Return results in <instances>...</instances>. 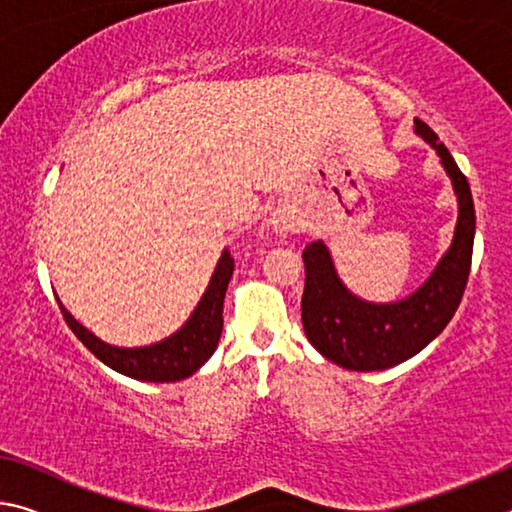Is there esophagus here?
I'll return each instance as SVG.
<instances>
[{
    "mask_svg": "<svg viewBox=\"0 0 512 512\" xmlns=\"http://www.w3.org/2000/svg\"><path fill=\"white\" fill-rule=\"evenodd\" d=\"M289 230H291V225H287V223H277L275 225V232H280V235H287Z\"/></svg>",
    "mask_w": 512,
    "mask_h": 512,
    "instance_id": "obj_1",
    "label": "esophagus"
}]
</instances>
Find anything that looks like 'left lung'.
<instances>
[{
	"mask_svg": "<svg viewBox=\"0 0 512 512\" xmlns=\"http://www.w3.org/2000/svg\"><path fill=\"white\" fill-rule=\"evenodd\" d=\"M415 131L438 151L458 196L452 248L424 287L395 305H370L343 287L323 241H314L302 253V327L325 359L348 370H386L427 348L456 314L470 277L476 228L470 185L447 146L424 121L415 119Z\"/></svg>",
	"mask_w": 512,
	"mask_h": 512,
	"instance_id": "obj_1",
	"label": "left lung"
}]
</instances>
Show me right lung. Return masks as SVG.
Masks as SVG:
<instances>
[{
	"label": "right lung",
	"instance_id": "right-lung-1",
	"mask_svg": "<svg viewBox=\"0 0 512 512\" xmlns=\"http://www.w3.org/2000/svg\"><path fill=\"white\" fill-rule=\"evenodd\" d=\"M232 271H235V259H232L230 250H225L219 264H216L210 287L198 302L192 318L169 339L149 345V348H112V345L90 334L81 323H76L60 302L58 307L76 339L112 370L140 381H162V384L164 381H180L194 375L219 345L223 329V298L228 291Z\"/></svg>",
	"mask_w": 512,
	"mask_h": 512
}]
</instances>
